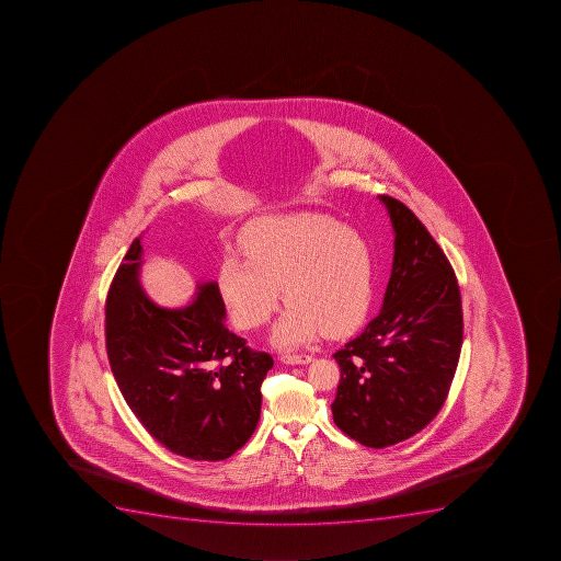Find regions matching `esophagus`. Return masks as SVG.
I'll return each instance as SVG.
<instances>
[{
  "mask_svg": "<svg viewBox=\"0 0 561 561\" xmlns=\"http://www.w3.org/2000/svg\"><path fill=\"white\" fill-rule=\"evenodd\" d=\"M280 360L286 364H291V366H295V364H309L312 360V355L307 354H286L280 357Z\"/></svg>",
  "mask_w": 561,
  "mask_h": 561,
  "instance_id": "esophagus-1",
  "label": "esophagus"
}]
</instances>
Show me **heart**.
<instances>
[{"label": "heart", "instance_id": "heart-1", "mask_svg": "<svg viewBox=\"0 0 561 561\" xmlns=\"http://www.w3.org/2000/svg\"><path fill=\"white\" fill-rule=\"evenodd\" d=\"M245 260L227 254L218 287L232 323L260 329L280 300L289 304L275 323L278 348L309 343L318 332L348 334L369 314L377 291L371 241L327 215L300 213L266 218L241 238Z\"/></svg>", "mask_w": 561, "mask_h": 561}]
</instances>
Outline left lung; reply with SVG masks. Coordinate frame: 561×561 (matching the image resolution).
<instances>
[{
  "label": "left lung",
  "instance_id": "left-lung-1",
  "mask_svg": "<svg viewBox=\"0 0 561 561\" xmlns=\"http://www.w3.org/2000/svg\"><path fill=\"white\" fill-rule=\"evenodd\" d=\"M394 229L383 306L335 352L341 367L332 414L367 447L412 437L443 409L463 340L460 287L443 249L405 204L380 195Z\"/></svg>",
  "mask_w": 561,
  "mask_h": 561
}]
</instances>
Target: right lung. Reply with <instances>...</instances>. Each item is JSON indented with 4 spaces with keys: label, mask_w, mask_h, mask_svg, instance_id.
<instances>
[{
    "label": "right lung",
    "mask_w": 561,
    "mask_h": 561,
    "mask_svg": "<svg viewBox=\"0 0 561 561\" xmlns=\"http://www.w3.org/2000/svg\"><path fill=\"white\" fill-rule=\"evenodd\" d=\"M141 252L137 238L106 298V352L118 389L170 451L229 458L254 434L274 358L227 329L217 283L198 284L197 297L180 309L154 304L138 280Z\"/></svg>",
    "instance_id": "right-lung-1"
}]
</instances>
